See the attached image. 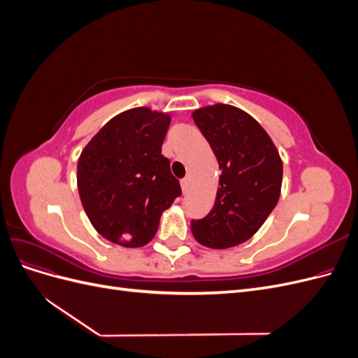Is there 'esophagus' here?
Returning <instances> with one entry per match:
<instances>
[{
    "mask_svg": "<svg viewBox=\"0 0 358 358\" xmlns=\"http://www.w3.org/2000/svg\"><path fill=\"white\" fill-rule=\"evenodd\" d=\"M180 187H182L183 194H187L189 191V179L188 178L187 179H182L180 180Z\"/></svg>",
    "mask_w": 358,
    "mask_h": 358,
    "instance_id": "1",
    "label": "esophagus"
}]
</instances>
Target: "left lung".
Returning <instances> with one entry per match:
<instances>
[{"label": "left lung", "mask_w": 358, "mask_h": 358, "mask_svg": "<svg viewBox=\"0 0 358 358\" xmlns=\"http://www.w3.org/2000/svg\"><path fill=\"white\" fill-rule=\"evenodd\" d=\"M221 170L210 213L191 221L194 239L212 249L241 245L262 229L282 187V159L273 140L255 119L230 104L192 112Z\"/></svg>", "instance_id": "1"}]
</instances>
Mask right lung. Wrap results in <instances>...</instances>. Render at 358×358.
Instances as JSON below:
<instances>
[{"label":"right lung","mask_w":358,"mask_h":358,"mask_svg":"<svg viewBox=\"0 0 358 358\" xmlns=\"http://www.w3.org/2000/svg\"><path fill=\"white\" fill-rule=\"evenodd\" d=\"M169 112L134 107L116 115L82 150L78 189L96 233L140 248L154 239L162 212L182 194L161 154Z\"/></svg>","instance_id":"1"}]
</instances>
